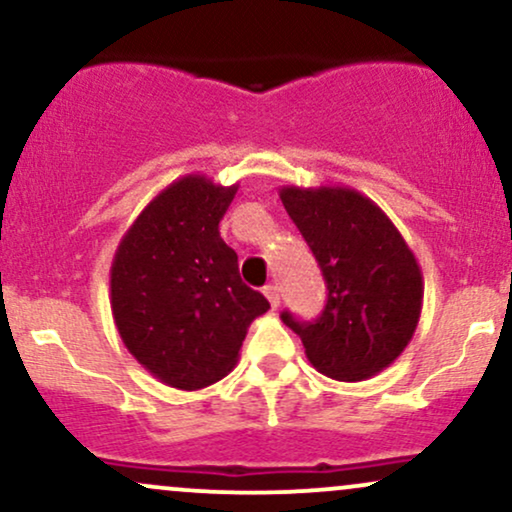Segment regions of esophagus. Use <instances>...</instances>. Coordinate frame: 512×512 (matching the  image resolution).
Returning <instances> with one entry per match:
<instances>
[{"mask_svg": "<svg viewBox=\"0 0 512 512\" xmlns=\"http://www.w3.org/2000/svg\"><path fill=\"white\" fill-rule=\"evenodd\" d=\"M264 296H267V301H269V305H272V308L276 310L279 308V303H281V293H279V286H267V289H264Z\"/></svg>", "mask_w": 512, "mask_h": 512, "instance_id": "34e87169", "label": "esophagus"}]
</instances>
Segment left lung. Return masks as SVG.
<instances>
[{"label": "left lung", "instance_id": "left-lung-1", "mask_svg": "<svg viewBox=\"0 0 512 512\" xmlns=\"http://www.w3.org/2000/svg\"><path fill=\"white\" fill-rule=\"evenodd\" d=\"M279 197L327 284V305L315 322L291 313L281 320L327 378L358 383L380 373L419 325L424 276L414 252L390 216L351 187L286 185Z\"/></svg>", "mask_w": 512, "mask_h": 512}]
</instances>
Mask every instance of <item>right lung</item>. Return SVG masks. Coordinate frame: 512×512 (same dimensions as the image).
<instances>
[{
  "mask_svg": "<svg viewBox=\"0 0 512 512\" xmlns=\"http://www.w3.org/2000/svg\"><path fill=\"white\" fill-rule=\"evenodd\" d=\"M238 185L185 175L146 204L117 245L110 308L122 344L154 378L202 390L228 375L250 322L267 313L243 284L223 219Z\"/></svg>",
  "mask_w": 512,
  "mask_h": 512,
  "instance_id": "1",
  "label": "right lung"
}]
</instances>
